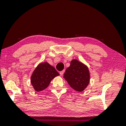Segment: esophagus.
Masks as SVG:
<instances>
[{"instance_id": "esophagus-1", "label": "esophagus", "mask_w": 126, "mask_h": 126, "mask_svg": "<svg viewBox=\"0 0 126 126\" xmlns=\"http://www.w3.org/2000/svg\"><path fill=\"white\" fill-rule=\"evenodd\" d=\"M64 72H65V70H63V71H61L60 72V75L61 76H63Z\"/></svg>"}]
</instances>
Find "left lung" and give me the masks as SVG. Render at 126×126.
<instances>
[{
	"label": "left lung",
	"instance_id": "8db88e82",
	"mask_svg": "<svg viewBox=\"0 0 126 126\" xmlns=\"http://www.w3.org/2000/svg\"><path fill=\"white\" fill-rule=\"evenodd\" d=\"M63 75L70 86L78 92L83 91L90 82L89 69L77 60L71 61L70 66L66 70Z\"/></svg>",
	"mask_w": 126,
	"mask_h": 126
}]
</instances>
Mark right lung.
<instances>
[{"label": "right lung", "mask_w": 126, "mask_h": 126, "mask_svg": "<svg viewBox=\"0 0 126 126\" xmlns=\"http://www.w3.org/2000/svg\"><path fill=\"white\" fill-rule=\"evenodd\" d=\"M59 75L55 68L47 63H40L31 76V83L36 91H41L48 87L53 79Z\"/></svg>", "instance_id": "add662e5"}]
</instances>
